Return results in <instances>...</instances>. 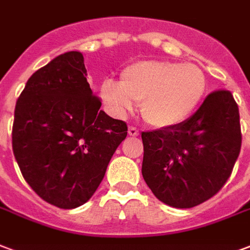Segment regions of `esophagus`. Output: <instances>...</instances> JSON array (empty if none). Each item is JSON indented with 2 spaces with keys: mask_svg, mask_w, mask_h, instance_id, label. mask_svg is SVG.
<instances>
[{
  "mask_svg": "<svg viewBox=\"0 0 250 250\" xmlns=\"http://www.w3.org/2000/svg\"><path fill=\"white\" fill-rule=\"evenodd\" d=\"M128 135L130 136H139V130H136L135 127H130L128 128Z\"/></svg>",
  "mask_w": 250,
  "mask_h": 250,
  "instance_id": "34e87169",
  "label": "esophagus"
}]
</instances>
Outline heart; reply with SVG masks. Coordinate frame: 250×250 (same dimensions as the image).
<instances>
[{"mask_svg":"<svg viewBox=\"0 0 250 250\" xmlns=\"http://www.w3.org/2000/svg\"><path fill=\"white\" fill-rule=\"evenodd\" d=\"M207 79L199 66L169 61H140L120 74V82L104 81L99 95L118 118L142 103L144 120L155 128L183 125L200 106Z\"/></svg>","mask_w":250,"mask_h":250,"instance_id":"obj_1","label":"heart"}]
</instances>
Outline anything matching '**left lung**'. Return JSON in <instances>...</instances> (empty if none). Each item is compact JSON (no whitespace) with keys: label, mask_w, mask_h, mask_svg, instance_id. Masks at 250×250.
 Here are the masks:
<instances>
[{"label":"left lung","mask_w":250,"mask_h":250,"mask_svg":"<svg viewBox=\"0 0 250 250\" xmlns=\"http://www.w3.org/2000/svg\"><path fill=\"white\" fill-rule=\"evenodd\" d=\"M142 175L153 195L169 207H196L223 188L237 160V103L230 91H214L183 125L142 132Z\"/></svg>","instance_id":"1"}]
</instances>
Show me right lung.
<instances>
[{"label": "right lung", "mask_w": 250, "mask_h": 250, "mask_svg": "<svg viewBox=\"0 0 250 250\" xmlns=\"http://www.w3.org/2000/svg\"><path fill=\"white\" fill-rule=\"evenodd\" d=\"M82 53L67 51L37 70L17 99L13 152L41 199L73 209L91 199L127 125L99 110Z\"/></svg>", "instance_id": "add662e5"}]
</instances>
